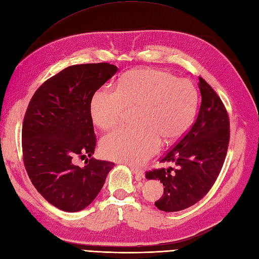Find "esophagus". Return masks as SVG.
<instances>
[{"instance_id": "34e87169", "label": "esophagus", "mask_w": 259, "mask_h": 259, "mask_svg": "<svg viewBox=\"0 0 259 259\" xmlns=\"http://www.w3.org/2000/svg\"><path fill=\"white\" fill-rule=\"evenodd\" d=\"M130 170L132 171L133 175H135L136 180H138V181H141L142 179H144L145 174H144V171H143V170H141V169H137V168H135V166H131V165H130Z\"/></svg>"}]
</instances>
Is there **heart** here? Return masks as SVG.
Masks as SVG:
<instances>
[{"instance_id":"obj_1","label":"heart","mask_w":259,"mask_h":259,"mask_svg":"<svg viewBox=\"0 0 259 259\" xmlns=\"http://www.w3.org/2000/svg\"><path fill=\"white\" fill-rule=\"evenodd\" d=\"M137 106L135 127L108 133L100 143L103 155L116 161L141 164L159 148L160 140H178L190 128L198 106V91L186 78L160 70L127 73L116 90L101 88L91 98V118L99 128L120 123L126 107Z\"/></svg>"}]
</instances>
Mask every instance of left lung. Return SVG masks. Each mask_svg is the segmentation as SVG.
<instances>
[{
  "mask_svg": "<svg viewBox=\"0 0 259 259\" xmlns=\"http://www.w3.org/2000/svg\"><path fill=\"white\" fill-rule=\"evenodd\" d=\"M201 105L193 127L166 153L161 162H175L178 169L146 172L147 180L160 181L163 196L155 205L178 212L201 200L218 179L229 144V118L221 98L199 77Z\"/></svg>",
  "mask_w": 259,
  "mask_h": 259,
  "instance_id": "left-lung-1",
  "label": "left lung"
}]
</instances>
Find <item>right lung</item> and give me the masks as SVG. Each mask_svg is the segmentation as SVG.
I'll list each match as a JSON object with an SVG mask.
<instances>
[{"label": "right lung", "mask_w": 259, "mask_h": 259, "mask_svg": "<svg viewBox=\"0 0 259 259\" xmlns=\"http://www.w3.org/2000/svg\"><path fill=\"white\" fill-rule=\"evenodd\" d=\"M118 71L110 63L71 65L35 91L22 124L27 173L38 193L65 212L84 210L102 189L114 162L97 160L90 102ZM89 156L81 168L77 157Z\"/></svg>", "instance_id": "add662e5"}]
</instances>
